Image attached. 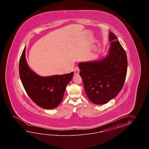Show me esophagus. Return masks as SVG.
Segmentation results:
<instances>
[{
    "mask_svg": "<svg viewBox=\"0 0 149 149\" xmlns=\"http://www.w3.org/2000/svg\"><path fill=\"white\" fill-rule=\"evenodd\" d=\"M80 72V69H79V68L78 67H76L74 69V75H78L79 73Z\"/></svg>",
    "mask_w": 149,
    "mask_h": 149,
    "instance_id": "obj_1",
    "label": "esophagus"
}]
</instances>
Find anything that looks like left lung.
I'll return each instance as SVG.
<instances>
[{
    "instance_id": "8db88e82",
    "label": "left lung",
    "mask_w": 149,
    "mask_h": 149,
    "mask_svg": "<svg viewBox=\"0 0 149 149\" xmlns=\"http://www.w3.org/2000/svg\"><path fill=\"white\" fill-rule=\"evenodd\" d=\"M117 39L114 33L110 32L111 47L108 56L100 61L78 65L86 94L96 104H105L116 97L125 81L127 58Z\"/></svg>"
}]
</instances>
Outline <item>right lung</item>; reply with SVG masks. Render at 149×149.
<instances>
[{"mask_svg": "<svg viewBox=\"0 0 149 149\" xmlns=\"http://www.w3.org/2000/svg\"><path fill=\"white\" fill-rule=\"evenodd\" d=\"M23 51L19 62V74L23 86L29 97L40 107L52 109L57 107L62 100L66 86L73 72L62 75L43 77L30 69Z\"/></svg>", "mask_w": 149, "mask_h": 149, "instance_id": "add662e5", "label": "right lung"}]
</instances>
